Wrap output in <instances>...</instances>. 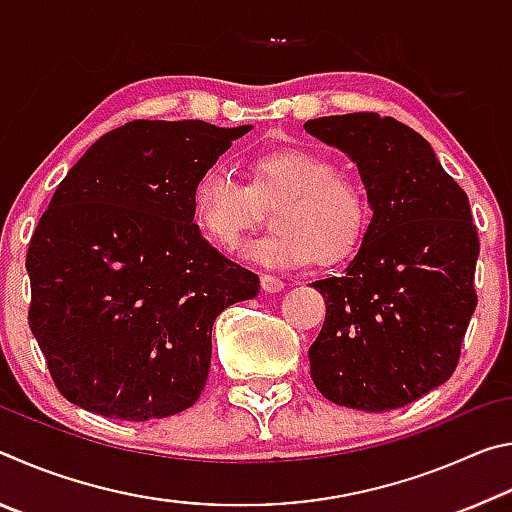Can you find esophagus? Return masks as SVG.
<instances>
[{"label": "esophagus", "instance_id": "1", "mask_svg": "<svg viewBox=\"0 0 512 512\" xmlns=\"http://www.w3.org/2000/svg\"><path fill=\"white\" fill-rule=\"evenodd\" d=\"M262 289L266 293H280L284 289V282L280 280V277H275L271 273H264L262 275Z\"/></svg>", "mask_w": 512, "mask_h": 512}]
</instances>
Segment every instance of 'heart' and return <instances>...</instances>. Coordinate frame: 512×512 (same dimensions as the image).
<instances>
[{
  "mask_svg": "<svg viewBox=\"0 0 512 512\" xmlns=\"http://www.w3.org/2000/svg\"><path fill=\"white\" fill-rule=\"evenodd\" d=\"M257 201H280L271 214L275 230L246 246V255L268 266H298L316 257L336 264L350 257L370 225L363 185L309 149L262 153L253 162V183H244L225 162H212L192 187V210L205 237L235 250L253 230Z\"/></svg>",
  "mask_w": 512,
  "mask_h": 512,
  "instance_id": "b5f03b06",
  "label": "heart"
}]
</instances>
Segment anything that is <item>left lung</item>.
<instances>
[{
  "instance_id": "obj_1",
  "label": "left lung",
  "mask_w": 512,
  "mask_h": 512,
  "mask_svg": "<svg viewBox=\"0 0 512 512\" xmlns=\"http://www.w3.org/2000/svg\"><path fill=\"white\" fill-rule=\"evenodd\" d=\"M357 164L372 219L343 275L311 282L327 314L309 348L329 402L400 409L445 384L476 309L479 235L470 201L413 128L377 112L309 119Z\"/></svg>"
}]
</instances>
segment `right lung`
<instances>
[{"label":"right lung","instance_id":"right-lung-1","mask_svg":"<svg viewBox=\"0 0 512 512\" xmlns=\"http://www.w3.org/2000/svg\"><path fill=\"white\" fill-rule=\"evenodd\" d=\"M250 128L135 119L60 180L27 253L29 327L72 404L144 422L201 397L214 320L259 277L203 239L192 187Z\"/></svg>","mask_w":512,"mask_h":512}]
</instances>
